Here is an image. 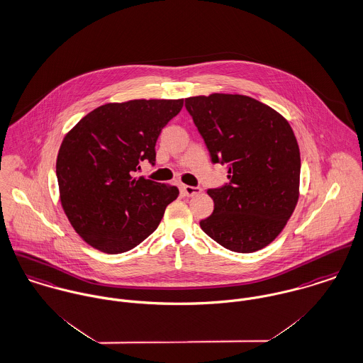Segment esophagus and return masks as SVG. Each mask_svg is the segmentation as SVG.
<instances>
[{"mask_svg": "<svg viewBox=\"0 0 363 363\" xmlns=\"http://www.w3.org/2000/svg\"><path fill=\"white\" fill-rule=\"evenodd\" d=\"M180 190L184 196L187 197H193L196 194L201 193V189L199 187H194V186H187V184H180Z\"/></svg>", "mask_w": 363, "mask_h": 363, "instance_id": "1", "label": "esophagus"}]
</instances>
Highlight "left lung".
I'll return each instance as SVG.
<instances>
[{"label":"left lung","instance_id":"1","mask_svg":"<svg viewBox=\"0 0 363 363\" xmlns=\"http://www.w3.org/2000/svg\"><path fill=\"white\" fill-rule=\"evenodd\" d=\"M186 109L213 164L229 167V183L209 189L213 213L201 229L241 254L270 244L293 215L301 158L289 122L274 109L240 94L186 99Z\"/></svg>","mask_w":363,"mask_h":363}]
</instances>
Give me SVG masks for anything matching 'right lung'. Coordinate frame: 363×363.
I'll return each instance as SVG.
<instances>
[{
	"label": "right lung",
	"mask_w": 363,
	"mask_h": 363,
	"mask_svg": "<svg viewBox=\"0 0 363 363\" xmlns=\"http://www.w3.org/2000/svg\"><path fill=\"white\" fill-rule=\"evenodd\" d=\"M183 99H133L87 113L61 144L57 179L76 233L106 254L138 245L158 228L174 186L134 177L140 162L155 164V144Z\"/></svg>",
	"instance_id": "right-lung-1"
}]
</instances>
